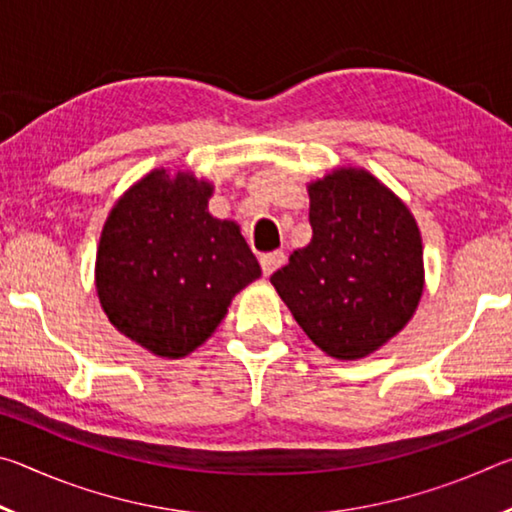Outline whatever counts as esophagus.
I'll return each instance as SVG.
<instances>
[{
    "label": "esophagus",
    "mask_w": 512,
    "mask_h": 512,
    "mask_svg": "<svg viewBox=\"0 0 512 512\" xmlns=\"http://www.w3.org/2000/svg\"><path fill=\"white\" fill-rule=\"evenodd\" d=\"M259 264H262L264 275H271L273 271H277V268L284 264V253H282V250H273V253L259 255Z\"/></svg>",
    "instance_id": "1"
}]
</instances>
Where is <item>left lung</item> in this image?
Wrapping results in <instances>:
<instances>
[{
  "label": "left lung",
  "instance_id": "left-lung-1",
  "mask_svg": "<svg viewBox=\"0 0 512 512\" xmlns=\"http://www.w3.org/2000/svg\"><path fill=\"white\" fill-rule=\"evenodd\" d=\"M309 246L271 275L329 357H368L409 323L424 284L422 239L400 198L363 169L309 185Z\"/></svg>",
  "mask_w": 512,
  "mask_h": 512
}]
</instances>
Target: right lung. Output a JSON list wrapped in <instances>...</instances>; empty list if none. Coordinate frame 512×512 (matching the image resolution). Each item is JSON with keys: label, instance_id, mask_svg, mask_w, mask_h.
<instances>
[{"label": "right lung", "instance_id": "obj_1", "mask_svg": "<svg viewBox=\"0 0 512 512\" xmlns=\"http://www.w3.org/2000/svg\"><path fill=\"white\" fill-rule=\"evenodd\" d=\"M212 185L155 169L112 207L97 250L101 307L158 357L194 352L262 275L235 221L207 212Z\"/></svg>", "mask_w": 512, "mask_h": 512}]
</instances>
